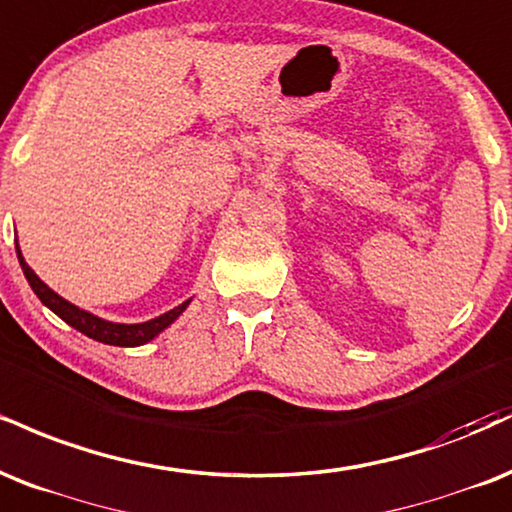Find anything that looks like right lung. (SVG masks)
<instances>
[{
  "label": "right lung",
  "instance_id": "right-lung-1",
  "mask_svg": "<svg viewBox=\"0 0 512 512\" xmlns=\"http://www.w3.org/2000/svg\"><path fill=\"white\" fill-rule=\"evenodd\" d=\"M16 255H18V262H21L23 274H26V279L30 283V288H33V293L42 300V305L49 307L54 315L64 319V322L73 326V329H78L80 334L92 338V341L107 343V346H121V348L145 346V343H150L152 338L162 334L166 326L174 324L176 319L181 317L183 312H186L190 300H193V298H188L186 303L174 307V310L164 312V315H159L155 319H147V322H140V324L109 322V319L92 315V312H88V310H80L78 305H73L66 298H61L59 293H54L52 288H49L47 283L42 281L40 276L28 267V262L23 260V252H21V248H18V245H16Z\"/></svg>",
  "mask_w": 512,
  "mask_h": 512
}]
</instances>
